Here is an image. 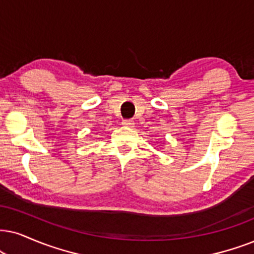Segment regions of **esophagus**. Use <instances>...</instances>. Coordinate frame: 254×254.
<instances>
[{
    "label": "esophagus",
    "instance_id": "esophagus-1",
    "mask_svg": "<svg viewBox=\"0 0 254 254\" xmlns=\"http://www.w3.org/2000/svg\"><path fill=\"white\" fill-rule=\"evenodd\" d=\"M122 124L125 125V127H134V122L132 120H123Z\"/></svg>",
    "mask_w": 254,
    "mask_h": 254
}]
</instances>
